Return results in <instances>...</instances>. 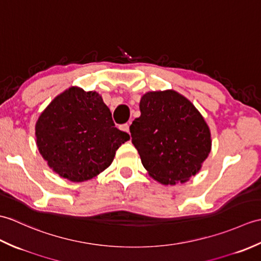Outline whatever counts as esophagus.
<instances>
[{"mask_svg": "<svg viewBox=\"0 0 261 261\" xmlns=\"http://www.w3.org/2000/svg\"><path fill=\"white\" fill-rule=\"evenodd\" d=\"M129 127H130V122H129V123H125V124H122L121 126H120V129L122 130V131H125V132H129L130 131V129H129Z\"/></svg>", "mask_w": 261, "mask_h": 261, "instance_id": "1", "label": "esophagus"}]
</instances>
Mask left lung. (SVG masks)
I'll list each match as a JSON object with an SVG mask.
<instances>
[{"mask_svg":"<svg viewBox=\"0 0 261 261\" xmlns=\"http://www.w3.org/2000/svg\"><path fill=\"white\" fill-rule=\"evenodd\" d=\"M130 125L132 143L148 174L163 185L185 182L212 148L211 131L194 104L174 90L148 92Z\"/></svg>","mask_w":261,"mask_h":261,"instance_id":"obj_1","label":"left lung"}]
</instances>
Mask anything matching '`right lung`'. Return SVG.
I'll use <instances>...</instances> for the list:
<instances>
[{
	"instance_id": "obj_1",
	"label": "right lung",
	"mask_w": 261,
	"mask_h": 261,
	"mask_svg": "<svg viewBox=\"0 0 261 261\" xmlns=\"http://www.w3.org/2000/svg\"><path fill=\"white\" fill-rule=\"evenodd\" d=\"M36 138L49 167L63 178L81 182L107 169L130 136L114 126L98 93L71 86L42 111Z\"/></svg>"
}]
</instances>
